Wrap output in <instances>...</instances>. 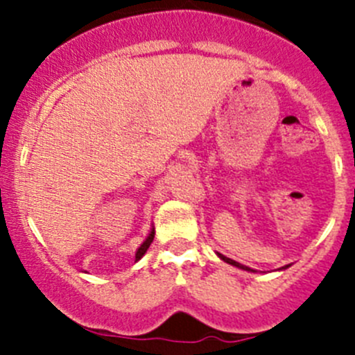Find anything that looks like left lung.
<instances>
[{
  "mask_svg": "<svg viewBox=\"0 0 355 355\" xmlns=\"http://www.w3.org/2000/svg\"><path fill=\"white\" fill-rule=\"evenodd\" d=\"M216 256H218V258H220L222 261H225V263H229V265L236 266V268H241V270H247V272H256V270H252V268H249V266H245V265H241V263L234 261V259H231V258H225L224 254H218V252H216ZM283 268H288V265H286V266H283Z\"/></svg>",
  "mask_w": 355,
  "mask_h": 355,
  "instance_id": "left-lung-1",
  "label": "left lung"
}]
</instances>
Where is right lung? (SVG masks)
I'll return each mask as SVG.
<instances>
[{"mask_svg":"<svg viewBox=\"0 0 355 355\" xmlns=\"http://www.w3.org/2000/svg\"><path fill=\"white\" fill-rule=\"evenodd\" d=\"M153 240H155V229H150L149 236H147L146 240H144V243H142V245L139 247V250H137V254H135V261H139V259L142 258L144 254L147 252V249H149L150 241H153Z\"/></svg>","mask_w":355,"mask_h":355,"instance_id":"right-lung-1","label":"right lung"}]
</instances>
